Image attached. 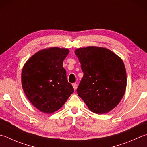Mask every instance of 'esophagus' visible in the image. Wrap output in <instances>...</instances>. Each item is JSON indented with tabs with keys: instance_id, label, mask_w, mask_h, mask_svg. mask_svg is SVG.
<instances>
[{
	"instance_id": "obj_1",
	"label": "esophagus",
	"mask_w": 147,
	"mask_h": 147,
	"mask_svg": "<svg viewBox=\"0 0 147 147\" xmlns=\"http://www.w3.org/2000/svg\"><path fill=\"white\" fill-rule=\"evenodd\" d=\"M72 86H73V87H74V89L75 90H76V89L77 88V84H76V83H74V84H72Z\"/></svg>"
}]
</instances>
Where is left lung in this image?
<instances>
[{
    "mask_svg": "<svg viewBox=\"0 0 147 147\" xmlns=\"http://www.w3.org/2000/svg\"><path fill=\"white\" fill-rule=\"evenodd\" d=\"M75 54L84 73L77 89L78 95L96 114L114 109L126 90L127 74L122 59L109 49L94 46L76 49Z\"/></svg>",
    "mask_w": 147,
    "mask_h": 147,
    "instance_id": "left-lung-1",
    "label": "left lung"
}]
</instances>
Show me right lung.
<instances>
[{
    "label": "right lung",
    "instance_id": "obj_1",
    "mask_svg": "<svg viewBox=\"0 0 147 147\" xmlns=\"http://www.w3.org/2000/svg\"><path fill=\"white\" fill-rule=\"evenodd\" d=\"M67 49L41 50L29 58L22 71V85L27 98L40 111L59 109L74 91L68 82L63 61Z\"/></svg>",
    "mask_w": 147,
    "mask_h": 147
}]
</instances>
